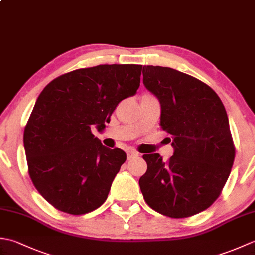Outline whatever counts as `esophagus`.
Here are the masks:
<instances>
[{"mask_svg":"<svg viewBox=\"0 0 255 255\" xmlns=\"http://www.w3.org/2000/svg\"><path fill=\"white\" fill-rule=\"evenodd\" d=\"M136 156H138V152H137V151L130 150V151H128V152H127V159H128V160H131V159H133V158H136Z\"/></svg>","mask_w":255,"mask_h":255,"instance_id":"esophagus-1","label":"esophagus"}]
</instances>
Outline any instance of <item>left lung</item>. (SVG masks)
I'll use <instances>...</instances> for the list:
<instances>
[{"mask_svg":"<svg viewBox=\"0 0 255 255\" xmlns=\"http://www.w3.org/2000/svg\"><path fill=\"white\" fill-rule=\"evenodd\" d=\"M143 84L161 105L160 126L174 149L167 162L143 154L140 177L151 208L171 218L207 209L221 193L235 160L229 121L216 92L198 79L172 68L144 66Z\"/></svg>","mask_w":255,"mask_h":255,"instance_id":"1","label":"left lung"}]
</instances>
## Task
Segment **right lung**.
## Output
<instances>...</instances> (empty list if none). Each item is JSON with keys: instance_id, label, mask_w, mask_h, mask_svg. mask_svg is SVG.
<instances>
[{"instance_id": "1", "label": "right lung", "mask_w": 255, "mask_h": 255, "mask_svg": "<svg viewBox=\"0 0 255 255\" xmlns=\"http://www.w3.org/2000/svg\"><path fill=\"white\" fill-rule=\"evenodd\" d=\"M140 64H101L52 80L35 103L24 131L28 173L53 207L83 215L105 202L126 161L92 133L105 128L118 103L140 85Z\"/></svg>"}]
</instances>
